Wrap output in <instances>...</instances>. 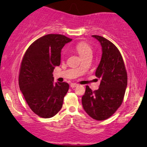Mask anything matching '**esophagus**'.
Listing matches in <instances>:
<instances>
[{
    "label": "esophagus",
    "instance_id": "1",
    "mask_svg": "<svg viewBox=\"0 0 147 147\" xmlns=\"http://www.w3.org/2000/svg\"><path fill=\"white\" fill-rule=\"evenodd\" d=\"M78 84H77V83H71V84H70V87H72V88H74V87H77V86H78Z\"/></svg>",
    "mask_w": 147,
    "mask_h": 147
}]
</instances>
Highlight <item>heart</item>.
Masks as SVG:
<instances>
[{"instance_id":"obj_1","label":"heart","mask_w":147,"mask_h":147,"mask_svg":"<svg viewBox=\"0 0 147 147\" xmlns=\"http://www.w3.org/2000/svg\"><path fill=\"white\" fill-rule=\"evenodd\" d=\"M75 49L81 57H84L89 54H92V48L86 42L81 41L75 45Z\"/></svg>"}]
</instances>
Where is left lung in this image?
<instances>
[{
    "mask_svg": "<svg viewBox=\"0 0 147 147\" xmlns=\"http://www.w3.org/2000/svg\"><path fill=\"white\" fill-rule=\"evenodd\" d=\"M102 47L101 60L96 76L101 79L98 90L93 91L86 86L82 97L85 112L98 121L105 120L121 105L127 84L125 64L117 47L110 40L98 35H92Z\"/></svg>",
    "mask_w": 147,
    "mask_h": 147,
    "instance_id": "8db88e82",
    "label": "left lung"
}]
</instances>
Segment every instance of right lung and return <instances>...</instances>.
Masks as SVG:
<instances>
[{"label": "right lung", "instance_id": "right-lung-1", "mask_svg": "<svg viewBox=\"0 0 147 147\" xmlns=\"http://www.w3.org/2000/svg\"><path fill=\"white\" fill-rule=\"evenodd\" d=\"M71 40L62 34H47L31 44L22 59L20 89L31 110L40 117H52L62 107L69 85L55 83L53 72L60 64L61 50Z\"/></svg>", "mask_w": 147, "mask_h": 147}]
</instances>
